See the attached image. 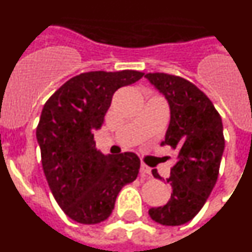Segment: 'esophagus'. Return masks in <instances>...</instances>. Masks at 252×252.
<instances>
[{
    "label": "esophagus",
    "instance_id": "1",
    "mask_svg": "<svg viewBox=\"0 0 252 252\" xmlns=\"http://www.w3.org/2000/svg\"><path fill=\"white\" fill-rule=\"evenodd\" d=\"M140 173H141L142 175H150L151 169L149 168L148 165H145V164H141V166H140Z\"/></svg>",
    "mask_w": 252,
    "mask_h": 252
}]
</instances>
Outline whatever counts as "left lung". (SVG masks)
I'll list each match as a JSON object with an SVG mask.
<instances>
[{
	"label": "left lung",
	"mask_w": 252,
	"mask_h": 252,
	"mask_svg": "<svg viewBox=\"0 0 252 252\" xmlns=\"http://www.w3.org/2000/svg\"><path fill=\"white\" fill-rule=\"evenodd\" d=\"M145 77L168 99L170 124L161 145L177 151V162L166 179L173 188L170 199L149 209V215L164 226H180L201 211L217 182L224 150L222 120L211 99L192 82L166 73ZM153 175L161 179L157 169Z\"/></svg>",
	"instance_id": "8db88e82"
}]
</instances>
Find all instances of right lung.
<instances>
[{
    "mask_svg": "<svg viewBox=\"0 0 252 252\" xmlns=\"http://www.w3.org/2000/svg\"><path fill=\"white\" fill-rule=\"evenodd\" d=\"M137 70L81 73L45 102L36 127L41 164L50 190L73 221L95 224L110 217L117 194L137 178L136 154L103 155L95 149L112 95L142 78Z\"/></svg>",
    "mask_w": 252,
    "mask_h": 252,
    "instance_id": "obj_1",
    "label": "right lung"
}]
</instances>
